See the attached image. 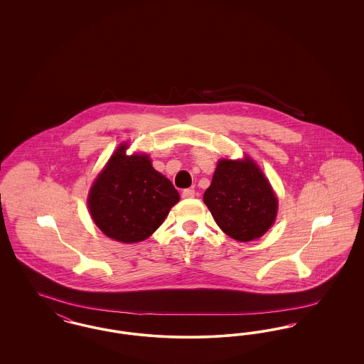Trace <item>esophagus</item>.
<instances>
[{
    "label": "esophagus",
    "instance_id": "esophagus-1",
    "mask_svg": "<svg viewBox=\"0 0 364 364\" xmlns=\"http://www.w3.org/2000/svg\"><path fill=\"white\" fill-rule=\"evenodd\" d=\"M181 196H183L184 199L193 198V196H195V190H192V188H187V190H184L181 192Z\"/></svg>",
    "mask_w": 364,
    "mask_h": 364
}]
</instances>
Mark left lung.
Wrapping results in <instances>:
<instances>
[{"instance_id":"8db88e82","label":"left lung","mask_w":364,"mask_h":364,"mask_svg":"<svg viewBox=\"0 0 364 364\" xmlns=\"http://www.w3.org/2000/svg\"><path fill=\"white\" fill-rule=\"evenodd\" d=\"M203 202L217 225L239 242L259 239L277 215V196L250 156L218 161Z\"/></svg>"}]
</instances>
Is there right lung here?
<instances>
[{
    "instance_id": "1",
    "label": "right lung",
    "mask_w": 364,
    "mask_h": 364,
    "mask_svg": "<svg viewBox=\"0 0 364 364\" xmlns=\"http://www.w3.org/2000/svg\"><path fill=\"white\" fill-rule=\"evenodd\" d=\"M122 144L88 193L90 214L105 235L122 242L150 237L180 200L173 184L146 154L127 156Z\"/></svg>"
}]
</instances>
